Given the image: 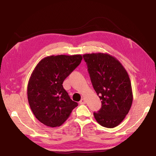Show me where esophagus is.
<instances>
[{
  "label": "esophagus",
  "mask_w": 156,
  "mask_h": 156,
  "mask_svg": "<svg viewBox=\"0 0 156 156\" xmlns=\"http://www.w3.org/2000/svg\"><path fill=\"white\" fill-rule=\"evenodd\" d=\"M86 102H87V101H86L85 98H82L81 99V101H80V104H81V105H84V104H86Z\"/></svg>",
  "instance_id": "34e87169"
}]
</instances>
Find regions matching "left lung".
<instances>
[{"mask_svg":"<svg viewBox=\"0 0 156 156\" xmlns=\"http://www.w3.org/2000/svg\"><path fill=\"white\" fill-rule=\"evenodd\" d=\"M94 90L102 107L94 116L98 123L114 128L123 121L133 102V92L127 72L118 59L108 54L83 55Z\"/></svg>","mask_w":156,"mask_h":156,"instance_id":"1","label":"left lung"}]
</instances>
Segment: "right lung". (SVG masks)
<instances>
[{
    "label": "right lung",
    "instance_id": "right-lung-1",
    "mask_svg": "<svg viewBox=\"0 0 156 156\" xmlns=\"http://www.w3.org/2000/svg\"><path fill=\"white\" fill-rule=\"evenodd\" d=\"M82 59L80 54L50 55L42 59L34 69L27 85V98L33 113L43 124L59 127L78 106L62 84Z\"/></svg>",
    "mask_w": 156,
    "mask_h": 156
}]
</instances>
